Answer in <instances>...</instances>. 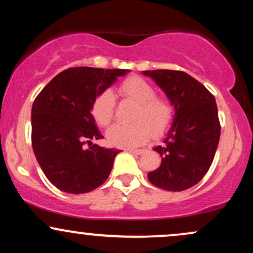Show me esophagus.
<instances>
[{"instance_id":"esophagus-1","label":"esophagus","mask_w":253,"mask_h":253,"mask_svg":"<svg viewBox=\"0 0 253 253\" xmlns=\"http://www.w3.org/2000/svg\"><path fill=\"white\" fill-rule=\"evenodd\" d=\"M126 151H128L130 153H134V155H141V153H144L145 150H141V149H126Z\"/></svg>"}]
</instances>
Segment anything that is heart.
Returning a JSON list of instances; mask_svg holds the SVG:
<instances>
[{"label":"heart","mask_w":253,"mask_h":253,"mask_svg":"<svg viewBox=\"0 0 253 253\" xmlns=\"http://www.w3.org/2000/svg\"><path fill=\"white\" fill-rule=\"evenodd\" d=\"M119 94L133 101V110L128 125H115L107 132V139L113 146L134 147L146 143L152 136L162 135L170 128L175 118V108L169 98L157 96L155 88L144 78L132 76L126 78L118 88ZM91 114L98 126L108 127L115 115V101L109 91L95 98Z\"/></svg>","instance_id":"heart-1"}]
</instances>
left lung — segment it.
Listing matches in <instances>:
<instances>
[{"instance_id": "8db88e82", "label": "left lung", "mask_w": 253, "mask_h": 253, "mask_svg": "<svg viewBox=\"0 0 253 253\" xmlns=\"http://www.w3.org/2000/svg\"><path fill=\"white\" fill-rule=\"evenodd\" d=\"M143 74L163 89L175 108L164 144L153 149L161 155L162 164L147 178L164 190L189 189L210 170L219 144L221 126L215 98L203 84L183 71Z\"/></svg>"}]
</instances>
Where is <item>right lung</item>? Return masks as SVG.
<instances>
[{"mask_svg": "<svg viewBox=\"0 0 253 253\" xmlns=\"http://www.w3.org/2000/svg\"><path fill=\"white\" fill-rule=\"evenodd\" d=\"M124 69L70 68L58 74L32 107V146L54 187L70 194L96 189L108 178L120 150L104 149L91 115L98 95L126 75Z\"/></svg>", "mask_w": 253, "mask_h": 253, "instance_id": "add662e5", "label": "right lung"}]
</instances>
